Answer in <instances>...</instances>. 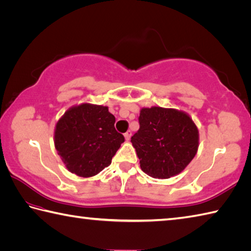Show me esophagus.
I'll return each instance as SVG.
<instances>
[{"label": "esophagus", "instance_id": "obj_1", "mask_svg": "<svg viewBox=\"0 0 251 251\" xmlns=\"http://www.w3.org/2000/svg\"><path fill=\"white\" fill-rule=\"evenodd\" d=\"M131 135H132V132H131V131H127V132H126V133H125V138H126V141H129V140L131 139Z\"/></svg>", "mask_w": 251, "mask_h": 251}]
</instances>
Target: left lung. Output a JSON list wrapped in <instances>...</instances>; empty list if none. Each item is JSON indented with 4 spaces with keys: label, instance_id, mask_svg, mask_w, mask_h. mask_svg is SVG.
<instances>
[{
    "label": "left lung",
    "instance_id": "left-lung-1",
    "mask_svg": "<svg viewBox=\"0 0 251 251\" xmlns=\"http://www.w3.org/2000/svg\"><path fill=\"white\" fill-rule=\"evenodd\" d=\"M140 129L131 138L140 166L153 178L181 173L197 154L199 131L187 113L162 107L143 108Z\"/></svg>",
    "mask_w": 251,
    "mask_h": 251
}]
</instances>
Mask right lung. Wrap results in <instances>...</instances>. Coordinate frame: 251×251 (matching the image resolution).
Segmentation results:
<instances>
[{
    "label": "right lung",
    "mask_w": 251,
    "mask_h": 251,
    "mask_svg": "<svg viewBox=\"0 0 251 251\" xmlns=\"http://www.w3.org/2000/svg\"><path fill=\"white\" fill-rule=\"evenodd\" d=\"M108 107L82 103L58 121L54 146L65 166L77 176L92 177L111 164L125 136L115 129Z\"/></svg>",
    "instance_id": "1"
}]
</instances>
